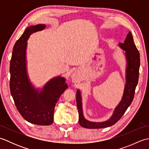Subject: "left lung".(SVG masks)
<instances>
[{
  "instance_id": "8db88e82",
  "label": "left lung",
  "mask_w": 149,
  "mask_h": 149,
  "mask_svg": "<svg viewBox=\"0 0 149 149\" xmlns=\"http://www.w3.org/2000/svg\"><path fill=\"white\" fill-rule=\"evenodd\" d=\"M118 45L123 50V52L126 59L125 84L122 100L115 108L109 119L102 122H91L85 118L83 115L81 93L79 90H77L76 102L79 112V123L84 128L101 129L114 125L122 118L134 99L136 87L139 78V69L140 65V53L135 45L131 32L128 33L124 43H119Z\"/></svg>"
}]
</instances>
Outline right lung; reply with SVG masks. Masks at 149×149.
I'll return each mask as SVG.
<instances>
[{
    "label": "right lung",
    "mask_w": 149,
    "mask_h": 149,
    "mask_svg": "<svg viewBox=\"0 0 149 149\" xmlns=\"http://www.w3.org/2000/svg\"><path fill=\"white\" fill-rule=\"evenodd\" d=\"M45 24L26 28L15 43L10 61L9 87L15 104L23 118L31 123L49 125L54 120L56 104L68 85L63 77H55L43 87L36 88L29 79L27 71V40L34 33L45 29Z\"/></svg>",
    "instance_id": "1"
}]
</instances>
